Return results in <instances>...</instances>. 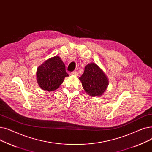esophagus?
<instances>
[{"instance_id":"34e87169","label":"esophagus","mask_w":152,"mask_h":152,"mask_svg":"<svg viewBox=\"0 0 152 152\" xmlns=\"http://www.w3.org/2000/svg\"><path fill=\"white\" fill-rule=\"evenodd\" d=\"M70 74L72 75H75V76H78V72L77 71H74V72H71Z\"/></svg>"}]
</instances>
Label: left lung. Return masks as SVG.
Segmentation results:
<instances>
[{"instance_id": "left-lung-1", "label": "left lung", "mask_w": 152, "mask_h": 152, "mask_svg": "<svg viewBox=\"0 0 152 152\" xmlns=\"http://www.w3.org/2000/svg\"><path fill=\"white\" fill-rule=\"evenodd\" d=\"M79 80L86 93L93 97L102 95L109 85L107 77L95 63L86 65Z\"/></svg>"}]
</instances>
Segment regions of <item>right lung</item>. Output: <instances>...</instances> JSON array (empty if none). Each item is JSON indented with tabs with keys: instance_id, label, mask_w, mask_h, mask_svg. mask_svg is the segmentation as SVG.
I'll return each instance as SVG.
<instances>
[{
	"instance_id": "add662e5",
	"label": "right lung",
	"mask_w": 152,
	"mask_h": 152,
	"mask_svg": "<svg viewBox=\"0 0 152 152\" xmlns=\"http://www.w3.org/2000/svg\"><path fill=\"white\" fill-rule=\"evenodd\" d=\"M69 74L60 57L54 56L46 60L37 69V82L40 88L53 91L58 89Z\"/></svg>"
}]
</instances>
